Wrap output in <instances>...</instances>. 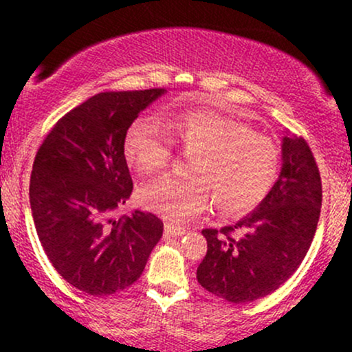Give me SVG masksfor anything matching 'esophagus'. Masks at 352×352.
Returning <instances> with one entry per match:
<instances>
[{"mask_svg":"<svg viewBox=\"0 0 352 352\" xmlns=\"http://www.w3.org/2000/svg\"><path fill=\"white\" fill-rule=\"evenodd\" d=\"M164 230H165V235L167 236H182V235H185V232H187L185 228L175 227V225H172V223H165Z\"/></svg>","mask_w":352,"mask_h":352,"instance_id":"obj_1","label":"esophagus"}]
</instances>
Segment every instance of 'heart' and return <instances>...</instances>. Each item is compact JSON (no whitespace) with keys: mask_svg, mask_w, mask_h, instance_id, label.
Wrapping results in <instances>:
<instances>
[{"mask_svg":"<svg viewBox=\"0 0 352 352\" xmlns=\"http://www.w3.org/2000/svg\"><path fill=\"white\" fill-rule=\"evenodd\" d=\"M160 126L137 119L124 139L127 164L139 173L162 170L170 160V140L195 153L187 179L167 175L139 190L140 207L172 221L200 215L213 201L218 213L241 217L273 188L280 173V152L268 137L248 125L208 111L164 112Z\"/></svg>","mask_w":352,"mask_h":352,"instance_id":"1","label":"heart"}]
</instances>
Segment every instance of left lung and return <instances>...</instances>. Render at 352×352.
I'll return each instance as SVG.
<instances>
[{
    "label": "left lung",
    "instance_id": "8db88e82",
    "mask_svg": "<svg viewBox=\"0 0 352 352\" xmlns=\"http://www.w3.org/2000/svg\"><path fill=\"white\" fill-rule=\"evenodd\" d=\"M321 197V177L308 144L286 131L280 175L263 201L233 227L201 230L207 254L197 280L236 305L273 293L305 260L318 228ZM235 229L241 235L232 239Z\"/></svg>",
    "mask_w": 352,
    "mask_h": 352
}]
</instances>
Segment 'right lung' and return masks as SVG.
Masks as SVG:
<instances>
[{"label":"right lung","mask_w":352,"mask_h":352,"mask_svg":"<svg viewBox=\"0 0 352 352\" xmlns=\"http://www.w3.org/2000/svg\"><path fill=\"white\" fill-rule=\"evenodd\" d=\"M165 89L99 92L72 109L36 153L30 204L39 241L60 276L92 296L129 288L162 238L153 213L116 217L132 193L127 129Z\"/></svg>","instance_id":"obj_1"}]
</instances>
